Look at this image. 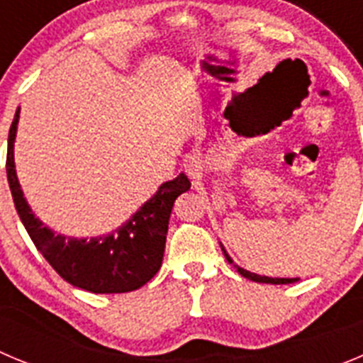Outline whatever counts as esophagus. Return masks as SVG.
Listing matches in <instances>:
<instances>
[{"instance_id":"obj_1","label":"esophagus","mask_w":363,"mask_h":363,"mask_svg":"<svg viewBox=\"0 0 363 363\" xmlns=\"http://www.w3.org/2000/svg\"><path fill=\"white\" fill-rule=\"evenodd\" d=\"M184 169H186V174H188L191 179L199 177L202 172L201 153H189L188 157L184 159Z\"/></svg>"}]
</instances>
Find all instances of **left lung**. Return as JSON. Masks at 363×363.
<instances>
[{"label": "left lung", "instance_id": "8db88e82", "mask_svg": "<svg viewBox=\"0 0 363 363\" xmlns=\"http://www.w3.org/2000/svg\"><path fill=\"white\" fill-rule=\"evenodd\" d=\"M222 251H224V255H226L228 262L233 264V260H231V257L226 253V250H224V247H222ZM235 267H237V271H238V273H240V275L244 277V279H250V280H253V282H262V284H293V282H296V280H298V279H271V277H262V275H257V273H251V271H247V269H242V267H240V266H235Z\"/></svg>", "mask_w": 363, "mask_h": 363}]
</instances>
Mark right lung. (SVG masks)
Returning <instances> with one entry per match:
<instances>
[{"label": "right lung", "mask_w": 363, "mask_h": 363, "mask_svg": "<svg viewBox=\"0 0 363 363\" xmlns=\"http://www.w3.org/2000/svg\"><path fill=\"white\" fill-rule=\"evenodd\" d=\"M19 108L9 132L6 179L23 226L38 251L72 286L90 293H128L145 286L161 269L166 233L175 199L188 191L191 182L184 174L159 186L157 194L112 233L92 238L57 235L32 213L14 166V141Z\"/></svg>", "instance_id": "right-lung-1"}]
</instances>
